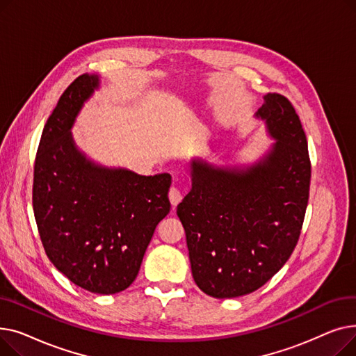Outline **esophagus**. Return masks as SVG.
I'll use <instances>...</instances> for the list:
<instances>
[{
  "mask_svg": "<svg viewBox=\"0 0 356 356\" xmlns=\"http://www.w3.org/2000/svg\"><path fill=\"white\" fill-rule=\"evenodd\" d=\"M168 199H170V203L176 208L177 204L181 202L183 195H181V192L177 188H175V186H173V188L170 189V192H168Z\"/></svg>",
  "mask_w": 356,
  "mask_h": 356,
  "instance_id": "1",
  "label": "esophagus"
}]
</instances>
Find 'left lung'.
<instances>
[{"label": "left lung", "instance_id": "1", "mask_svg": "<svg viewBox=\"0 0 356 356\" xmlns=\"http://www.w3.org/2000/svg\"><path fill=\"white\" fill-rule=\"evenodd\" d=\"M255 118L275 141L251 165L191 161L192 189L177 204L197 287L216 298L250 294L282 268L300 236L310 159L300 118L267 93Z\"/></svg>", "mask_w": 356, "mask_h": 356}]
</instances>
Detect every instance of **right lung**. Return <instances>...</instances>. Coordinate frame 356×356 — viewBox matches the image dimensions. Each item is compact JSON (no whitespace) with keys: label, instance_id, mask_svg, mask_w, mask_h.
<instances>
[{"label":"right lung","instance_id":"right-lung-1","mask_svg":"<svg viewBox=\"0 0 356 356\" xmlns=\"http://www.w3.org/2000/svg\"><path fill=\"white\" fill-rule=\"evenodd\" d=\"M98 88V74H81L49 117L34 163L33 209L53 266L90 293L115 294L134 282L170 212L172 176L105 167L81 152L70 129Z\"/></svg>","mask_w":356,"mask_h":356}]
</instances>
